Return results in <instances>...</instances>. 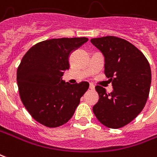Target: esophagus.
Masks as SVG:
<instances>
[{
  "mask_svg": "<svg viewBox=\"0 0 157 157\" xmlns=\"http://www.w3.org/2000/svg\"><path fill=\"white\" fill-rule=\"evenodd\" d=\"M89 87H90V90H94V89H95V86H94L93 84H90V86H89Z\"/></svg>",
  "mask_w": 157,
  "mask_h": 157,
  "instance_id": "34e87169",
  "label": "esophagus"
}]
</instances>
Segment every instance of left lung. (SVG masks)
Segmentation results:
<instances>
[{"label":"left lung","mask_w":157,"mask_h":157,"mask_svg":"<svg viewBox=\"0 0 157 157\" xmlns=\"http://www.w3.org/2000/svg\"><path fill=\"white\" fill-rule=\"evenodd\" d=\"M90 42L104 56V71L113 87L108 94L96 86L99 100L94 114L104 126L121 128L134 120L147 103L151 82L150 64L140 50L119 37L93 38Z\"/></svg>","instance_id":"obj_1"}]
</instances>
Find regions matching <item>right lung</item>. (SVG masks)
Segmentation results:
<instances>
[{
    "instance_id": "obj_1",
    "label": "right lung",
    "mask_w": 157,
    "mask_h": 157,
    "mask_svg": "<svg viewBox=\"0 0 157 157\" xmlns=\"http://www.w3.org/2000/svg\"><path fill=\"white\" fill-rule=\"evenodd\" d=\"M87 40L86 37L46 40L23 56L17 75L20 96L31 117L44 126L67 123L88 90L87 82L71 85L62 80L70 68L71 53Z\"/></svg>"
}]
</instances>
